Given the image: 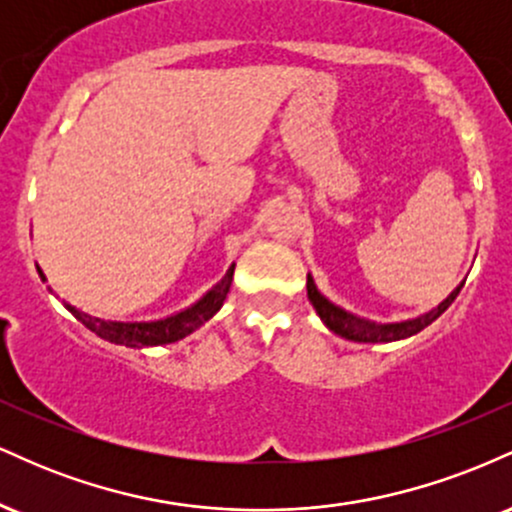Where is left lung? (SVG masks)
<instances>
[{
    "label": "left lung",
    "mask_w": 512,
    "mask_h": 512,
    "mask_svg": "<svg viewBox=\"0 0 512 512\" xmlns=\"http://www.w3.org/2000/svg\"><path fill=\"white\" fill-rule=\"evenodd\" d=\"M305 289H308L310 303H313L315 313L320 315V320L325 322L327 330L339 334V337L349 339V342L387 344V342H399V339L414 337L416 332H421L424 327L431 325L433 320H438V317L448 310V305L455 301V296L460 293L462 284L433 310H428V313L419 317H411V320H399V322H375V320H368V317L349 313V310H344L342 305L332 303L330 298L322 296V293L317 291L315 279L310 274H308V284H305Z\"/></svg>",
    "instance_id": "left-lung-1"
}]
</instances>
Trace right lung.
Returning a JSON list of instances; mask_svg holds the SVG:
<instances>
[{
  "instance_id": "obj_1",
  "label": "right lung",
  "mask_w": 512,
  "mask_h": 512,
  "mask_svg": "<svg viewBox=\"0 0 512 512\" xmlns=\"http://www.w3.org/2000/svg\"><path fill=\"white\" fill-rule=\"evenodd\" d=\"M233 272H236V264L228 267V272L223 274V279L219 284H214L211 289L199 298L197 303L187 305L185 310L180 313L158 317V320H108V317H96L91 313H84L76 305L67 303L62 298L64 308L72 313L81 325L88 327L91 332H96L98 337L105 339L110 344H122V346H132V349H144V346H163V344H173L185 339L187 334H192L204 322H209L211 317L221 310L223 301H226L228 291H231V281H233ZM40 279H45L43 269L38 267Z\"/></svg>"
}]
</instances>
